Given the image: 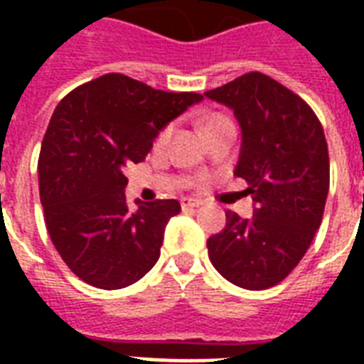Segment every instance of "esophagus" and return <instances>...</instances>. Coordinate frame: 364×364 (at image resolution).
Returning <instances> with one entry per match:
<instances>
[{"instance_id": "1", "label": "esophagus", "mask_w": 364, "mask_h": 364, "mask_svg": "<svg viewBox=\"0 0 364 364\" xmlns=\"http://www.w3.org/2000/svg\"><path fill=\"white\" fill-rule=\"evenodd\" d=\"M181 205H183V210H196V208H200V205H202V202H200V200H193V198H183Z\"/></svg>"}]
</instances>
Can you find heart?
Instances as JSON below:
<instances>
[{
	"label": "heart",
	"instance_id": "1",
	"mask_svg": "<svg viewBox=\"0 0 364 364\" xmlns=\"http://www.w3.org/2000/svg\"><path fill=\"white\" fill-rule=\"evenodd\" d=\"M225 121H228L227 117L210 115L204 121V130H208V128H211V126H215V124H219V122H225ZM171 130H173V128H171V124L164 126V128L160 130L159 137H156V141H159V143H166V141H168V139H170V136H171Z\"/></svg>",
	"mask_w": 364,
	"mask_h": 364
}]
</instances>
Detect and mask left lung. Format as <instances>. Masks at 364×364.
Wrapping results in <instances>:
<instances>
[{"label": "left lung", "instance_id": "1", "mask_svg": "<svg viewBox=\"0 0 364 364\" xmlns=\"http://www.w3.org/2000/svg\"><path fill=\"white\" fill-rule=\"evenodd\" d=\"M234 111L242 149L234 176L247 181L253 217L227 211L208 240L211 264L234 285L260 291L283 282L310 247L328 194L323 126L304 100L251 71L204 92Z\"/></svg>", "mask_w": 364, "mask_h": 364}]
</instances>
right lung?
Listing matches in <instances>:
<instances>
[{"label":"right lung","mask_w":364,"mask_h":364,"mask_svg":"<svg viewBox=\"0 0 364 364\" xmlns=\"http://www.w3.org/2000/svg\"><path fill=\"white\" fill-rule=\"evenodd\" d=\"M202 100L107 73L56 105L37 164L39 196L54 247L82 282L113 291L156 264L181 204L136 200L128 208L124 168L141 162L159 132Z\"/></svg>","instance_id":"1"}]
</instances>
